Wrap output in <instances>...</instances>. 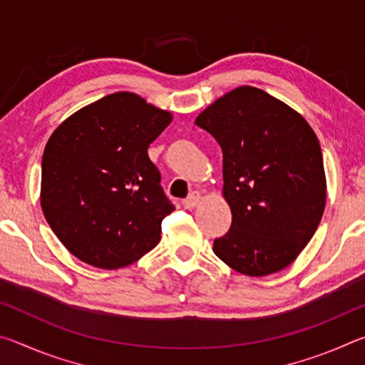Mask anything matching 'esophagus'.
<instances>
[{"mask_svg":"<svg viewBox=\"0 0 365 365\" xmlns=\"http://www.w3.org/2000/svg\"><path fill=\"white\" fill-rule=\"evenodd\" d=\"M200 200H201V193L200 191H193V193H191L187 200H183L182 201V205H183V207L185 209H193L197 202H200Z\"/></svg>","mask_w":365,"mask_h":365,"instance_id":"obj_1","label":"esophagus"}]
</instances>
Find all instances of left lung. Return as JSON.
Instances as JSON below:
<instances>
[{
    "instance_id": "obj_1",
    "label": "left lung",
    "mask_w": 365,
    "mask_h": 365,
    "mask_svg": "<svg viewBox=\"0 0 365 365\" xmlns=\"http://www.w3.org/2000/svg\"><path fill=\"white\" fill-rule=\"evenodd\" d=\"M224 153L232 225L214 240L228 267L250 277L292 264L324 215L327 180L317 135L304 117L256 86H238L196 117Z\"/></svg>"
}]
</instances>
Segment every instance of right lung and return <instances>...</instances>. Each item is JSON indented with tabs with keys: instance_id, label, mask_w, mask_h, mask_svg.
Segmentation results:
<instances>
[{
	"instance_id": "add662e5",
	"label": "right lung",
	"mask_w": 365,
	"mask_h": 365,
	"mask_svg": "<svg viewBox=\"0 0 365 365\" xmlns=\"http://www.w3.org/2000/svg\"><path fill=\"white\" fill-rule=\"evenodd\" d=\"M170 122L169 110L117 91L78 109L49 137L41 159V209L80 261L120 269L159 243L160 222L175 207L148 146Z\"/></svg>"
}]
</instances>
